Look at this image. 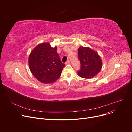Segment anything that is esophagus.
Listing matches in <instances>:
<instances>
[{
  "label": "esophagus",
  "instance_id": "1",
  "mask_svg": "<svg viewBox=\"0 0 132 132\" xmlns=\"http://www.w3.org/2000/svg\"><path fill=\"white\" fill-rule=\"evenodd\" d=\"M70 64V61H67L66 62V63H65L66 65H68V64Z\"/></svg>",
  "mask_w": 132,
  "mask_h": 132
}]
</instances>
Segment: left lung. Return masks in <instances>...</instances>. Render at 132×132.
I'll list each match as a JSON object with an SVG mask.
<instances>
[{
  "label": "left lung",
  "mask_w": 132,
  "mask_h": 132,
  "mask_svg": "<svg viewBox=\"0 0 132 132\" xmlns=\"http://www.w3.org/2000/svg\"><path fill=\"white\" fill-rule=\"evenodd\" d=\"M78 53L81 66L80 70L78 72V76L85 79L96 76L102 66V62L98 53L88 46L80 47Z\"/></svg>",
  "instance_id": "8db88e82"
}]
</instances>
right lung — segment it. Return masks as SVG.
<instances>
[{
  "label": "right lung",
  "instance_id": "add662e5",
  "mask_svg": "<svg viewBox=\"0 0 132 132\" xmlns=\"http://www.w3.org/2000/svg\"><path fill=\"white\" fill-rule=\"evenodd\" d=\"M30 70L34 77L43 84L53 83L61 76L65 65L57 53V46L52 47L49 42L36 45L29 56Z\"/></svg>",
  "mask_w": 132,
  "mask_h": 132
}]
</instances>
